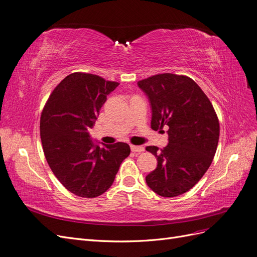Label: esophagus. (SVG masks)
I'll return each mask as SVG.
<instances>
[{
  "label": "esophagus",
  "instance_id": "34e87169",
  "mask_svg": "<svg viewBox=\"0 0 257 257\" xmlns=\"http://www.w3.org/2000/svg\"><path fill=\"white\" fill-rule=\"evenodd\" d=\"M131 150L135 153H142L145 151V147L143 146H131Z\"/></svg>",
  "mask_w": 257,
  "mask_h": 257
}]
</instances>
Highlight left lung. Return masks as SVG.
<instances>
[{
    "label": "left lung",
    "instance_id": "left-lung-1",
    "mask_svg": "<svg viewBox=\"0 0 257 257\" xmlns=\"http://www.w3.org/2000/svg\"><path fill=\"white\" fill-rule=\"evenodd\" d=\"M137 84L149 98L151 128L168 126L165 148H146L158 160L146 182L160 196H179L191 190L211 165L219 143V119L204 91L188 76L159 74Z\"/></svg>",
    "mask_w": 257,
    "mask_h": 257
}]
</instances>
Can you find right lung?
<instances>
[{"mask_svg":"<svg viewBox=\"0 0 257 257\" xmlns=\"http://www.w3.org/2000/svg\"><path fill=\"white\" fill-rule=\"evenodd\" d=\"M119 83L85 73H73L52 91L41 115L46 160L65 189L93 198L110 188L131 149L125 143L95 145L88 130Z\"/></svg>","mask_w":257,"mask_h":257,"instance_id":"1","label":"right lung"}]
</instances>
